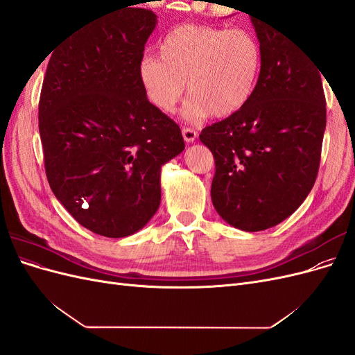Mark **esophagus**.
Wrapping results in <instances>:
<instances>
[{
    "instance_id": "1",
    "label": "esophagus",
    "mask_w": 355,
    "mask_h": 355,
    "mask_svg": "<svg viewBox=\"0 0 355 355\" xmlns=\"http://www.w3.org/2000/svg\"><path fill=\"white\" fill-rule=\"evenodd\" d=\"M182 136H184V139H185V142H188V144H192V142H196L197 141V132L194 130V128H189V127H184L182 128Z\"/></svg>"
}]
</instances>
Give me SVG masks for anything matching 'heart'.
Instances as JSON below:
<instances>
[{"instance_id": "b5f03b06", "label": "heart", "mask_w": 355, "mask_h": 355, "mask_svg": "<svg viewBox=\"0 0 355 355\" xmlns=\"http://www.w3.org/2000/svg\"><path fill=\"white\" fill-rule=\"evenodd\" d=\"M259 40L245 28L182 25L159 41L158 58L146 56L137 78L148 102L161 112H175L185 94L191 121L210 114L230 118L249 103L262 72Z\"/></svg>"}]
</instances>
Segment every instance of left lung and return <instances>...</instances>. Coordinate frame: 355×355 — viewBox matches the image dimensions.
Returning a JSON list of instances; mask_svg holds the SVG:
<instances>
[{
    "label": "left lung",
    "mask_w": 355,
    "mask_h": 355,
    "mask_svg": "<svg viewBox=\"0 0 355 355\" xmlns=\"http://www.w3.org/2000/svg\"><path fill=\"white\" fill-rule=\"evenodd\" d=\"M252 24L263 53L257 87L240 112L200 135L216 164L213 206L247 232L275 227L304 202L326 130L321 71L286 32L259 17Z\"/></svg>",
    "instance_id": "8db88e82"
}]
</instances>
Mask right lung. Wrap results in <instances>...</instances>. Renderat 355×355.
Here are the masks:
<instances>
[{
  "mask_svg": "<svg viewBox=\"0 0 355 355\" xmlns=\"http://www.w3.org/2000/svg\"><path fill=\"white\" fill-rule=\"evenodd\" d=\"M157 26L146 8L111 13L60 42L42 81L38 120L53 194L84 228L128 237L161 201V167L185 149L179 125L137 78Z\"/></svg>",
  "mask_w": 355,
  "mask_h": 355,
  "instance_id": "add662e5",
  "label": "right lung"
}]
</instances>
